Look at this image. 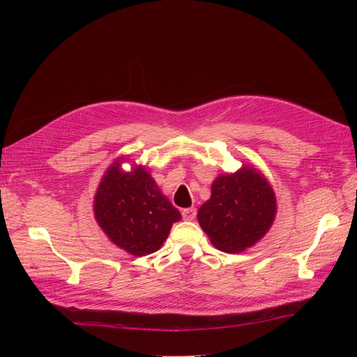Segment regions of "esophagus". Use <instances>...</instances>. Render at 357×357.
Wrapping results in <instances>:
<instances>
[{
    "mask_svg": "<svg viewBox=\"0 0 357 357\" xmlns=\"http://www.w3.org/2000/svg\"><path fill=\"white\" fill-rule=\"evenodd\" d=\"M181 215H183V219H185V220H193V219H195V215H197V208L195 207L185 208L181 211Z\"/></svg>",
    "mask_w": 357,
    "mask_h": 357,
    "instance_id": "1",
    "label": "esophagus"
}]
</instances>
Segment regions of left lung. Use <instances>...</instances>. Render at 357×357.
I'll return each mask as SVG.
<instances>
[{
    "instance_id": "1",
    "label": "left lung",
    "mask_w": 357,
    "mask_h": 357,
    "mask_svg": "<svg viewBox=\"0 0 357 357\" xmlns=\"http://www.w3.org/2000/svg\"><path fill=\"white\" fill-rule=\"evenodd\" d=\"M275 214L273 186L253 165H243L215 177L210 199L198 210V222L215 248L240 253L264 238Z\"/></svg>"
}]
</instances>
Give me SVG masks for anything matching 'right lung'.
<instances>
[{"label":"right lung","instance_id":"add662e5","mask_svg":"<svg viewBox=\"0 0 357 357\" xmlns=\"http://www.w3.org/2000/svg\"><path fill=\"white\" fill-rule=\"evenodd\" d=\"M128 160L117 158L104 172L93 197V215L114 245L132 256H146L159 250L181 214L144 165L123 169Z\"/></svg>","mask_w":357,"mask_h":357}]
</instances>
